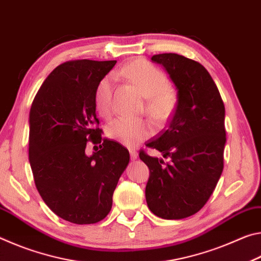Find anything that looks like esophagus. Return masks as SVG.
Returning <instances> with one entry per match:
<instances>
[{"label":"esophagus","mask_w":261,"mask_h":261,"mask_svg":"<svg viewBox=\"0 0 261 261\" xmlns=\"http://www.w3.org/2000/svg\"><path fill=\"white\" fill-rule=\"evenodd\" d=\"M137 156H138V153H137L136 149L131 148L130 149V158H131V160H136Z\"/></svg>","instance_id":"1"}]
</instances>
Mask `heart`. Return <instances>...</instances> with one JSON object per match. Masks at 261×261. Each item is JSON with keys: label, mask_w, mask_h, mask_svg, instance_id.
<instances>
[{"label": "heart", "mask_w": 261, "mask_h": 261, "mask_svg": "<svg viewBox=\"0 0 261 261\" xmlns=\"http://www.w3.org/2000/svg\"><path fill=\"white\" fill-rule=\"evenodd\" d=\"M118 74L126 78L146 96V112L158 124H163L173 114L177 96L168 86L166 73L155 65L143 59H136L118 70ZM114 79L108 74L95 88L94 101L98 112L103 117L113 114ZM152 135L151 123L146 120H131L118 117L109 123L107 136L125 146L134 147Z\"/></svg>", "instance_id": "heart-1"}]
</instances>
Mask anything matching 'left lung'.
Here are the masks:
<instances>
[{"label":"left lung","mask_w":261,"mask_h":261,"mask_svg":"<svg viewBox=\"0 0 261 261\" xmlns=\"http://www.w3.org/2000/svg\"><path fill=\"white\" fill-rule=\"evenodd\" d=\"M152 61L169 73L177 88V105L166 129L146 144L170 158V163L139 152L149 169L145 196L159 218L179 220L204 207L222 174L224 105L199 62L174 53L154 55Z\"/></svg>","instance_id":"8db88e82"}]
</instances>
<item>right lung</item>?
Wrapping results in <instances>:
<instances>
[{
	"label": "right lung",
	"mask_w": 261,
	"mask_h": 261,
	"mask_svg": "<svg viewBox=\"0 0 261 261\" xmlns=\"http://www.w3.org/2000/svg\"><path fill=\"white\" fill-rule=\"evenodd\" d=\"M115 64L64 62L46 78L31 106L29 159L35 187L57 216L76 224L96 223L108 215L130 160L123 145L102 139L95 112V88ZM88 142L100 147L91 157L85 153Z\"/></svg>",
	"instance_id": "add662e5"
}]
</instances>
